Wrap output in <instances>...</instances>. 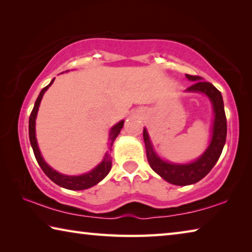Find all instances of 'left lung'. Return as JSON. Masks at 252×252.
<instances>
[{
  "label": "left lung",
  "mask_w": 252,
  "mask_h": 252,
  "mask_svg": "<svg viewBox=\"0 0 252 252\" xmlns=\"http://www.w3.org/2000/svg\"><path fill=\"white\" fill-rule=\"evenodd\" d=\"M191 81H195L187 89L191 92H202L207 94L213 104L215 111V122H213V133L210 146L199 159L189 164H172L161 160L153 151L152 144L149 139L147 130H143V139L146 143L147 158L150 167L155 172L172 185L188 186L201 180L215 167L221 156L227 138V119H225L223 100L221 92L215 85L204 82L198 75H186Z\"/></svg>",
  "instance_id": "left-lung-1"
}]
</instances>
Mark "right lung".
I'll return each mask as SVG.
<instances>
[{
    "label": "right lung",
    "mask_w": 252,
    "mask_h": 252,
    "mask_svg": "<svg viewBox=\"0 0 252 252\" xmlns=\"http://www.w3.org/2000/svg\"><path fill=\"white\" fill-rule=\"evenodd\" d=\"M54 79L51 81V83L49 85H46L45 88L42 89V91L40 92L39 96L35 101V104H34V108L31 112V116H30L29 119V136H30V142H31V146L33 149L34 156H35V159L37 161V163L41 167V169L43 170V172L48 176L51 180H52L54 183H57L58 186L65 188V189L69 190H84L88 189V188H91L93 186H95L96 183H99L101 180L106 177V174L110 172L111 167H112V161H111L110 158V153L109 151L105 153V157L103 161L97 165L95 169H93L91 172L82 174V176H64V174H61L57 171H54L53 169H51L48 164L45 163V161L42 158L39 147H37V142H36V138H35V118H36V113L37 110H39L40 106V102L42 100V96H43L44 92L48 90L49 87L53 83ZM123 123L125 121H120L118 125L114 126L112 129H111L110 135H109V150H111V146L118 134L120 133V131L123 126Z\"/></svg>",
    "instance_id": "obj_1"
}]
</instances>
